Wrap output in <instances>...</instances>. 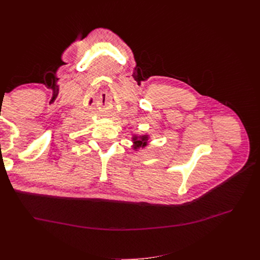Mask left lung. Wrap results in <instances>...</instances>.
I'll return each instance as SVG.
<instances>
[{"instance_id": "1", "label": "left lung", "mask_w": 260, "mask_h": 260, "mask_svg": "<svg viewBox=\"0 0 260 260\" xmlns=\"http://www.w3.org/2000/svg\"><path fill=\"white\" fill-rule=\"evenodd\" d=\"M147 136H141V137H133V143H135V149L140 148V147H144L147 144Z\"/></svg>"}]
</instances>
